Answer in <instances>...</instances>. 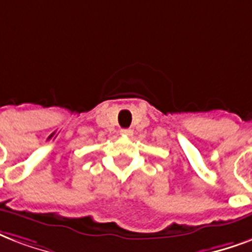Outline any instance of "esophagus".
I'll list each match as a JSON object with an SVG mask.
<instances>
[{"label":"esophagus","mask_w":252,"mask_h":252,"mask_svg":"<svg viewBox=\"0 0 252 252\" xmlns=\"http://www.w3.org/2000/svg\"><path fill=\"white\" fill-rule=\"evenodd\" d=\"M120 133L124 134V136H132V134H133V130H132V129H122V130H120Z\"/></svg>","instance_id":"34e87169"}]
</instances>
